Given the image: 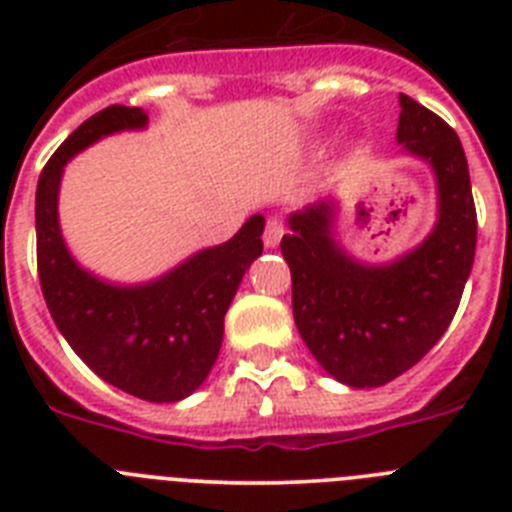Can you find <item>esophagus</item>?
I'll list each match as a JSON object with an SVG mask.
<instances>
[{"label": "esophagus", "mask_w": 512, "mask_h": 512, "mask_svg": "<svg viewBox=\"0 0 512 512\" xmlns=\"http://www.w3.org/2000/svg\"><path fill=\"white\" fill-rule=\"evenodd\" d=\"M284 235V223L279 217H269L266 220V228H264V246L266 248H277L279 241H282Z\"/></svg>", "instance_id": "esophagus-1"}]
</instances>
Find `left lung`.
Wrapping results in <instances>:
<instances>
[{
    "mask_svg": "<svg viewBox=\"0 0 512 512\" xmlns=\"http://www.w3.org/2000/svg\"><path fill=\"white\" fill-rule=\"evenodd\" d=\"M397 143L436 171L438 223L415 251L387 266L354 261L333 241V202L289 217L282 256L302 341L330 377L379 387L418 364L446 333L477 248L469 166L459 135L436 112L400 94Z\"/></svg>",
    "mask_w": 512,
    "mask_h": 512,
    "instance_id": "8db88e82",
    "label": "left lung"
}]
</instances>
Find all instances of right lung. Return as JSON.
I'll use <instances>...</instances> for the list:
<instances>
[{"instance_id":"right-lung-1","label":"right lung","mask_w":512,"mask_h":512,"mask_svg":"<svg viewBox=\"0 0 512 512\" xmlns=\"http://www.w3.org/2000/svg\"><path fill=\"white\" fill-rule=\"evenodd\" d=\"M146 122L140 107L112 104L48 158L35 192L38 277L58 330L97 377L140 400L176 402L205 382L220 354L225 312L264 251V217L253 215L228 243L194 253L143 287H115L79 269L58 228L63 166L102 135Z\"/></svg>"}]
</instances>
